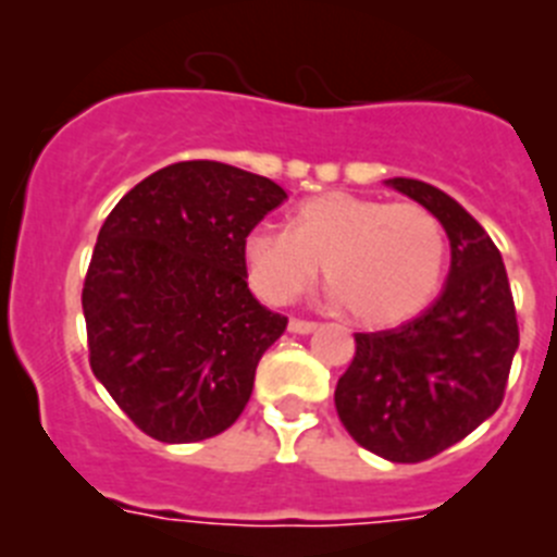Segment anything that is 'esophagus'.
Instances as JSON below:
<instances>
[{"label": "esophagus", "mask_w": 557, "mask_h": 557, "mask_svg": "<svg viewBox=\"0 0 557 557\" xmlns=\"http://www.w3.org/2000/svg\"><path fill=\"white\" fill-rule=\"evenodd\" d=\"M288 331L302 333V336H306V333L317 331V322H308V319H292V322H288Z\"/></svg>", "instance_id": "34e87169"}]
</instances>
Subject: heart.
<instances>
[{"label": "heart", "mask_w": 557, "mask_h": 557, "mask_svg": "<svg viewBox=\"0 0 557 557\" xmlns=\"http://www.w3.org/2000/svg\"><path fill=\"white\" fill-rule=\"evenodd\" d=\"M251 288L272 306L308 292L319 265L333 299L367 327L398 325L437 297L448 240L420 205L331 190L294 207L288 230L258 224L244 240Z\"/></svg>", "instance_id": "1"}]
</instances>
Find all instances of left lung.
<instances>
[{
  "label": "left lung",
  "mask_w": 557,
  "mask_h": 557,
  "mask_svg": "<svg viewBox=\"0 0 557 557\" xmlns=\"http://www.w3.org/2000/svg\"><path fill=\"white\" fill-rule=\"evenodd\" d=\"M386 185L437 215L451 269L437 302L418 319L356 333V356L333 400L338 420L367 451L389 462H423L499 409L519 322L502 255L480 221L418 178Z\"/></svg>",
  "instance_id": "left-lung-1"
}]
</instances>
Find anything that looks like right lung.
Wrapping results in <instances>:
<instances>
[{
  "mask_svg": "<svg viewBox=\"0 0 557 557\" xmlns=\"http://www.w3.org/2000/svg\"><path fill=\"white\" fill-rule=\"evenodd\" d=\"M285 198L272 178L193 159L143 178L100 226L81 297L89 364L148 437H215L249 404L288 319L251 297L244 240Z\"/></svg>",
  "mask_w": 557,
  "mask_h": 557,
  "instance_id": "obj_1",
  "label": "right lung"
}]
</instances>
